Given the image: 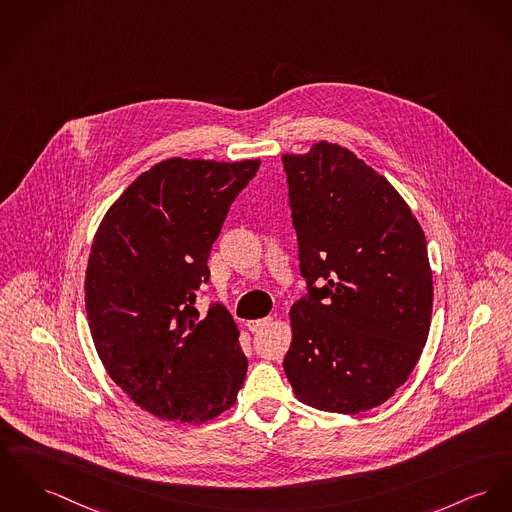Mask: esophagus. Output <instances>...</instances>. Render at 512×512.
<instances>
[{
    "label": "esophagus",
    "mask_w": 512,
    "mask_h": 512,
    "mask_svg": "<svg viewBox=\"0 0 512 512\" xmlns=\"http://www.w3.org/2000/svg\"><path fill=\"white\" fill-rule=\"evenodd\" d=\"M270 324H272V318L268 316V318H260V320H250L246 326H248L250 332H260L262 328H266V326H270Z\"/></svg>",
    "instance_id": "1"
}]
</instances>
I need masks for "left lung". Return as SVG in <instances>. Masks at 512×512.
Here are the masks:
<instances>
[{
    "mask_svg": "<svg viewBox=\"0 0 512 512\" xmlns=\"http://www.w3.org/2000/svg\"><path fill=\"white\" fill-rule=\"evenodd\" d=\"M281 161L308 289L289 312L285 375L312 408H376L408 380L429 336L423 229L396 188L338 143Z\"/></svg>",
    "mask_w": 512,
    "mask_h": 512,
    "instance_id": "obj_1",
    "label": "left lung"
}]
</instances>
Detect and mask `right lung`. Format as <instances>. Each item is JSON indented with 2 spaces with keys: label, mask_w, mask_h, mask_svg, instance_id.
Returning a JSON list of instances; mask_svg holds the SVG:
<instances>
[{
  "label": "right lung",
  "mask_w": 512,
  "mask_h": 512,
  "mask_svg": "<svg viewBox=\"0 0 512 512\" xmlns=\"http://www.w3.org/2000/svg\"><path fill=\"white\" fill-rule=\"evenodd\" d=\"M258 167L161 161L97 229L85 273L91 336L110 378L159 419L205 423L237 402L248 369L239 328L223 305H194L229 207Z\"/></svg>",
  "instance_id": "add662e5"
}]
</instances>
